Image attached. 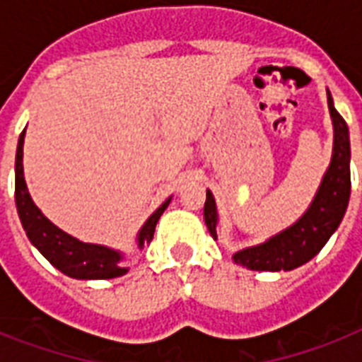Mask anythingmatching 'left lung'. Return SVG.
Returning <instances> with one entry per match:
<instances>
[{"mask_svg":"<svg viewBox=\"0 0 362 362\" xmlns=\"http://www.w3.org/2000/svg\"><path fill=\"white\" fill-rule=\"evenodd\" d=\"M327 103L332 118V156L325 175L315 192L312 203L300 218L284 231L276 233L261 244L242 247L233 253V261L250 270H293L308 263L325 246L327 240L334 235L340 226L351 193V176H349V131L348 124L338 115L332 103L331 92L327 90ZM220 216L216 199L210 189H206L204 201V223L212 237L216 235Z\"/></svg>","mask_w":362,"mask_h":362,"instance_id":"left-lung-1","label":"left lung"}]
</instances>
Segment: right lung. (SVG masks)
<instances>
[{"label": "right lung", "mask_w": 362, "mask_h": 362, "mask_svg": "<svg viewBox=\"0 0 362 362\" xmlns=\"http://www.w3.org/2000/svg\"><path fill=\"white\" fill-rule=\"evenodd\" d=\"M24 136L25 129L18 139L16 146V161H14V201L18 218L22 221L25 235L30 242L50 261V263L75 280H110L118 278L127 272L124 267L125 255L120 250L103 246V244H92L82 242L71 237L69 233L62 231L58 226H54L47 216L42 214L39 206L33 203L24 178ZM169 197L153 214H150L144 226L136 233V247L142 250L144 244H150L153 238V231L158 226L159 218L170 203Z\"/></svg>", "instance_id": "1"}]
</instances>
